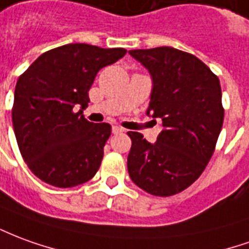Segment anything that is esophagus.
<instances>
[{
	"label": "esophagus",
	"mask_w": 249,
	"mask_h": 249,
	"mask_svg": "<svg viewBox=\"0 0 249 249\" xmlns=\"http://www.w3.org/2000/svg\"><path fill=\"white\" fill-rule=\"evenodd\" d=\"M113 133H123L124 132V128H121V126H117V125H114L112 128Z\"/></svg>",
	"instance_id": "esophagus-1"
}]
</instances>
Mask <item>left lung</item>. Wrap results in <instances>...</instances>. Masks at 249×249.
I'll use <instances>...</instances> for the list:
<instances>
[{"label":"left lung","mask_w":249,"mask_h":249,"mask_svg":"<svg viewBox=\"0 0 249 249\" xmlns=\"http://www.w3.org/2000/svg\"><path fill=\"white\" fill-rule=\"evenodd\" d=\"M152 78L147 114L161 120L155 142L128 132V173L158 197L187 189L203 173L224 123L220 79L197 56L173 47L132 50Z\"/></svg>","instance_id":"obj_1"}]
</instances>
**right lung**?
I'll list each match as a JSON object with an SVG mask.
<instances>
[{"label": "right lung", "instance_id": "1", "mask_svg": "<svg viewBox=\"0 0 249 249\" xmlns=\"http://www.w3.org/2000/svg\"><path fill=\"white\" fill-rule=\"evenodd\" d=\"M125 53L124 48L66 44L40 55L20 75L13 129L22 159L43 182L74 187L98 171L112 126L90 123L83 110L97 72Z\"/></svg>", "mask_w": 249, "mask_h": 249}]
</instances>
